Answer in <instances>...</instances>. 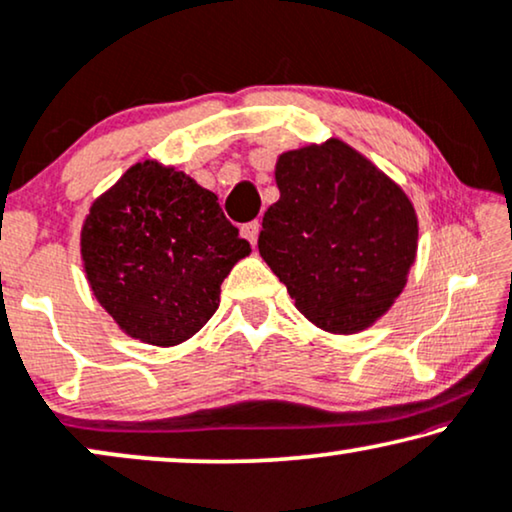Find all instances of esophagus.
<instances>
[{"mask_svg": "<svg viewBox=\"0 0 512 512\" xmlns=\"http://www.w3.org/2000/svg\"><path fill=\"white\" fill-rule=\"evenodd\" d=\"M241 234H243V238H248V241L255 245L257 243V236H260V222H248V224H243L241 227Z\"/></svg>", "mask_w": 512, "mask_h": 512, "instance_id": "1", "label": "esophagus"}]
</instances>
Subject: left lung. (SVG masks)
<instances>
[{
	"label": "left lung",
	"mask_w": 512,
	"mask_h": 512,
	"mask_svg": "<svg viewBox=\"0 0 512 512\" xmlns=\"http://www.w3.org/2000/svg\"><path fill=\"white\" fill-rule=\"evenodd\" d=\"M274 177L281 199L264 213L262 260L320 330H367L400 297L417 260L410 196L339 138L283 152Z\"/></svg>",
	"instance_id": "8db88e82"
}]
</instances>
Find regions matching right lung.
I'll use <instances>...</instances> for the list:
<instances>
[{"instance_id":"right-lung-1","label":"right lung","mask_w":512,"mask_h":512,"mask_svg":"<svg viewBox=\"0 0 512 512\" xmlns=\"http://www.w3.org/2000/svg\"><path fill=\"white\" fill-rule=\"evenodd\" d=\"M81 264L98 304L142 344L177 346L220 306V285L250 243L217 196L156 159L133 163L91 203Z\"/></svg>"}]
</instances>
